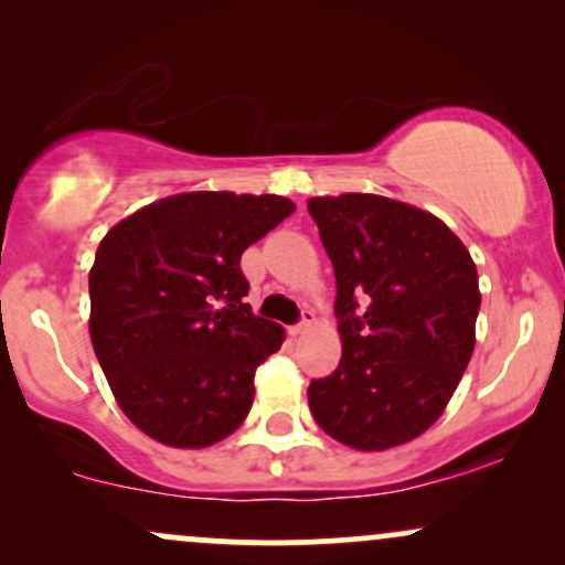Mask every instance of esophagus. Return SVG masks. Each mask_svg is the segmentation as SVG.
<instances>
[{"label":"esophagus","mask_w":565,"mask_h":565,"mask_svg":"<svg viewBox=\"0 0 565 565\" xmlns=\"http://www.w3.org/2000/svg\"><path fill=\"white\" fill-rule=\"evenodd\" d=\"M313 327H316L313 310H302V321L295 323V327H289V334L291 337H300L305 332H310V329H313Z\"/></svg>","instance_id":"obj_1"}]
</instances>
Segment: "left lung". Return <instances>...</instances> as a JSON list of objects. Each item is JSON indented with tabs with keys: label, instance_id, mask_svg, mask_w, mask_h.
Segmentation results:
<instances>
[{
	"label": "left lung",
	"instance_id": "obj_1",
	"mask_svg": "<svg viewBox=\"0 0 565 565\" xmlns=\"http://www.w3.org/2000/svg\"><path fill=\"white\" fill-rule=\"evenodd\" d=\"M334 265L340 366L308 404L359 451L408 444L444 414L476 348L478 270L449 225L377 193L308 201Z\"/></svg>",
	"mask_w": 565,
	"mask_h": 565
}]
</instances>
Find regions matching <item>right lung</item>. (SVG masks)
<instances>
[{"label": "right lung", "mask_w": 565, "mask_h": 565, "mask_svg": "<svg viewBox=\"0 0 565 565\" xmlns=\"http://www.w3.org/2000/svg\"><path fill=\"white\" fill-rule=\"evenodd\" d=\"M295 212L276 193L191 191L103 236L89 268V337L116 404L148 438L206 449L255 401L257 366L284 342L252 313L244 249Z\"/></svg>", "instance_id": "add662e5"}]
</instances>
